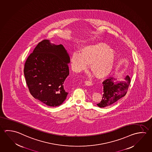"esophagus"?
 Segmentation results:
<instances>
[{
  "label": "esophagus",
  "mask_w": 152,
  "mask_h": 152,
  "mask_svg": "<svg viewBox=\"0 0 152 152\" xmlns=\"http://www.w3.org/2000/svg\"><path fill=\"white\" fill-rule=\"evenodd\" d=\"M85 83L86 84L87 86H91V85H93V82L91 81H85Z\"/></svg>",
  "instance_id": "obj_1"
}]
</instances>
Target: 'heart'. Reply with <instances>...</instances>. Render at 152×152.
Here are the masks:
<instances>
[{
  "instance_id": "heart-1",
  "label": "heart",
  "mask_w": 152,
  "mask_h": 152,
  "mask_svg": "<svg viewBox=\"0 0 152 152\" xmlns=\"http://www.w3.org/2000/svg\"><path fill=\"white\" fill-rule=\"evenodd\" d=\"M115 53L104 43L83 47L79 53H74L71 57V65L74 72L79 73L87 68L99 79L107 77L113 69Z\"/></svg>"
}]
</instances>
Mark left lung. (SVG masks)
Returning <instances> with one entry per match:
<instances>
[{
  "mask_svg": "<svg viewBox=\"0 0 152 152\" xmlns=\"http://www.w3.org/2000/svg\"><path fill=\"white\" fill-rule=\"evenodd\" d=\"M115 79L109 77L102 83L103 86V94L102 101L97 104L100 108L108 107L115 103L127 93L130 84V77L127 75L124 80L119 82H115Z\"/></svg>",
  "mask_w": 152,
  "mask_h": 152,
  "instance_id": "8db88e82",
  "label": "left lung"
}]
</instances>
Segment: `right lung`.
<instances>
[{
  "label": "right lung",
  "instance_id": "add662e5",
  "mask_svg": "<svg viewBox=\"0 0 152 152\" xmlns=\"http://www.w3.org/2000/svg\"><path fill=\"white\" fill-rule=\"evenodd\" d=\"M70 58L63 45L40 42L27 59L24 67L26 83L31 95L50 107L61 105L69 93L65 80L69 75Z\"/></svg>",
  "mask_w": 152,
  "mask_h": 152
}]
</instances>
